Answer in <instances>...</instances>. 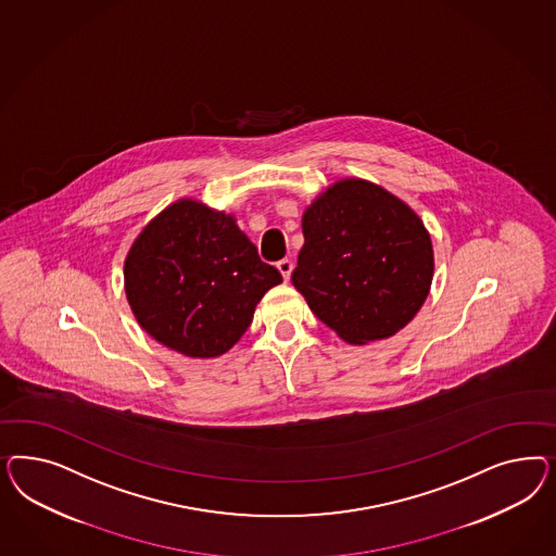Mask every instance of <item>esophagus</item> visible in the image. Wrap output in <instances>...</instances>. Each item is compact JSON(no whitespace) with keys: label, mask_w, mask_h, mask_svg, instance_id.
I'll return each instance as SVG.
<instances>
[{"label":"esophagus","mask_w":556,"mask_h":556,"mask_svg":"<svg viewBox=\"0 0 556 556\" xmlns=\"http://www.w3.org/2000/svg\"><path fill=\"white\" fill-rule=\"evenodd\" d=\"M277 269H279V273L283 275V279L289 281V277H291V270H293V263H291L289 258H283V261H279V263H277Z\"/></svg>","instance_id":"obj_1"}]
</instances>
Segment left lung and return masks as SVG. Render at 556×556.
Returning <instances> with one entry per match:
<instances>
[{"mask_svg":"<svg viewBox=\"0 0 556 556\" xmlns=\"http://www.w3.org/2000/svg\"><path fill=\"white\" fill-rule=\"evenodd\" d=\"M291 283L349 344L400 332L426 302L432 240L420 216L365 179H340L309 203Z\"/></svg>","mask_w":556,"mask_h":556,"instance_id":"left-lung-1","label":"left lung"}]
</instances>
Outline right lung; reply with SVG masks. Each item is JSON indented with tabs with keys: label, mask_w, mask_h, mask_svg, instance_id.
Masks as SVG:
<instances>
[{
	"label": "right lung",
	"mask_w": 556,
	"mask_h": 556,
	"mask_svg": "<svg viewBox=\"0 0 556 556\" xmlns=\"http://www.w3.org/2000/svg\"><path fill=\"white\" fill-rule=\"evenodd\" d=\"M281 281L232 214L191 198L154 216L124 261V289L140 328L191 358L228 353L256 303Z\"/></svg>",
	"instance_id": "add662e5"
}]
</instances>
